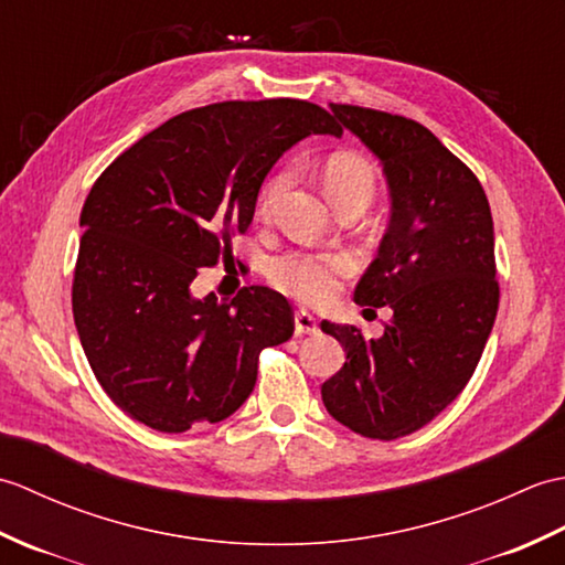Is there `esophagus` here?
I'll use <instances>...</instances> for the list:
<instances>
[{
  "label": "esophagus",
  "mask_w": 565,
  "mask_h": 565,
  "mask_svg": "<svg viewBox=\"0 0 565 565\" xmlns=\"http://www.w3.org/2000/svg\"><path fill=\"white\" fill-rule=\"evenodd\" d=\"M294 322H296V332L298 334H313V332H318L316 318L310 316V313H306V310H296Z\"/></svg>",
  "instance_id": "1"
}]
</instances>
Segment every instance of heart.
Segmentation results:
<instances>
[{
    "label": "heart",
    "mask_w": 565,
    "mask_h": 565,
    "mask_svg": "<svg viewBox=\"0 0 565 565\" xmlns=\"http://www.w3.org/2000/svg\"><path fill=\"white\" fill-rule=\"evenodd\" d=\"M289 172L274 174L259 194V213L269 215L276 201L289 186ZM322 189L334 209L369 206L376 196V172L366 160L352 152H334L322 167ZM352 274L347 255H318V252L291 249L269 259L267 276L281 294L303 303H328L338 294L340 281Z\"/></svg>",
    "instance_id": "b5f03b06"
}]
</instances>
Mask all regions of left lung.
I'll list each match as a JSON object with an SVG mask.
<instances>
[{
	"instance_id": "left-lung-1",
	"label": "left lung",
	"mask_w": 565,
	"mask_h": 565,
	"mask_svg": "<svg viewBox=\"0 0 565 565\" xmlns=\"http://www.w3.org/2000/svg\"><path fill=\"white\" fill-rule=\"evenodd\" d=\"M383 164L391 223L356 284L359 306H388L379 340L322 320L344 366L322 383L328 413L369 439H398L435 419L481 362L500 301L493 215L476 174L413 118L330 104Z\"/></svg>"
}]
</instances>
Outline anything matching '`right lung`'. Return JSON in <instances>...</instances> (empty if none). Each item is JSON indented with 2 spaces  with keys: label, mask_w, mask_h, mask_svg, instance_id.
I'll return each mask as SVG.
<instances>
[{
  "label": "right lung",
  "mask_w": 565,
  "mask_h": 565,
  "mask_svg": "<svg viewBox=\"0 0 565 565\" xmlns=\"http://www.w3.org/2000/svg\"><path fill=\"white\" fill-rule=\"evenodd\" d=\"M310 134L342 136L301 99L223 102L179 114L106 167L79 215L72 281L82 350L106 395L138 423H221L257 383L264 347L294 334L267 286L233 301L191 296L201 267L231 257L274 162Z\"/></svg>",
  "instance_id": "obj_1"
}]
</instances>
